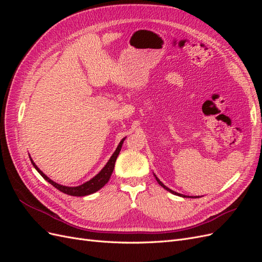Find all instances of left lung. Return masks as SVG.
Wrapping results in <instances>:
<instances>
[{"label":"left lung","instance_id":"1","mask_svg":"<svg viewBox=\"0 0 262 262\" xmlns=\"http://www.w3.org/2000/svg\"><path fill=\"white\" fill-rule=\"evenodd\" d=\"M155 176V178H156V180H157V182H158V184H160L164 189H166V190H167V191H169L170 193H172V194H176V195H179V196H182V198H187L186 195H184V194H180V193H178V192H175V191H172V190L171 189H169V188H167V187H166L164 184H163V182L160 180V179H158L157 177H156V175H154ZM192 198H198V196H192Z\"/></svg>","mask_w":262,"mask_h":262}]
</instances>
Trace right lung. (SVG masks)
Returning <instances> with one entry per match:
<instances>
[{
	"instance_id": "1",
	"label": "right lung",
	"mask_w": 262,
	"mask_h": 262,
	"mask_svg": "<svg viewBox=\"0 0 262 262\" xmlns=\"http://www.w3.org/2000/svg\"><path fill=\"white\" fill-rule=\"evenodd\" d=\"M125 139V138H124ZM124 139H122L120 141V143H119L118 147L116 148L115 153L113 154V156L109 158V161L107 162V164L105 165V167L102 168L96 176L93 177L91 180L86 181L85 184L81 185V186H77V187H67V186H62V185H59L57 184V182H54L53 180H51L49 177H47L45 173L39 169L37 167V165L34 163V161L31 160V164L34 165V167L36 168V170L40 173V175L43 177V179H46L47 181L49 182V184H51L54 188H57L58 190H60L61 192L63 193H67L69 195H74V196H84V195H89V194H92L94 192L98 191L99 189H101L102 187H104L107 182L109 181L110 179V176H112V173L114 171V168H115V163H116V160L117 157L119 155V153H120L121 150V147H122V144H123V141Z\"/></svg>"
}]
</instances>
